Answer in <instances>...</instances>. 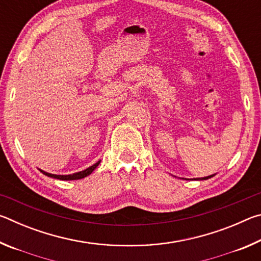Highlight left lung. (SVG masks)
Here are the masks:
<instances>
[{
  "mask_svg": "<svg viewBox=\"0 0 261 261\" xmlns=\"http://www.w3.org/2000/svg\"><path fill=\"white\" fill-rule=\"evenodd\" d=\"M214 175H211V176H207V177H204V178H201V179H208V178H211V177H213Z\"/></svg>",
  "mask_w": 261,
  "mask_h": 261,
  "instance_id": "obj_1",
  "label": "left lung"
}]
</instances>
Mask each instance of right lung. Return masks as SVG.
Wrapping results in <instances>:
<instances>
[{
	"label": "right lung",
	"mask_w": 261,
	"mask_h": 261,
	"mask_svg": "<svg viewBox=\"0 0 261 261\" xmlns=\"http://www.w3.org/2000/svg\"><path fill=\"white\" fill-rule=\"evenodd\" d=\"M99 163H100V161L94 163L93 166L88 167L87 169H85V170L79 171V173H74V174H71V175H54V174L46 173V171H43V170H40V171L43 175L48 176V177H53V178H57V179H62V180H73V179H81V178L86 177V176L90 175L92 171H93L95 168L99 166Z\"/></svg>",
	"instance_id": "right-lung-1"
}]
</instances>
